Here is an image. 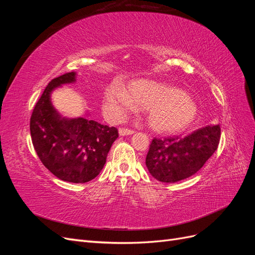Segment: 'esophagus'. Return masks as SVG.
Instances as JSON below:
<instances>
[{"mask_svg": "<svg viewBox=\"0 0 255 255\" xmlns=\"http://www.w3.org/2000/svg\"><path fill=\"white\" fill-rule=\"evenodd\" d=\"M134 133V130L129 129V128H119V135L120 136H127V135H132Z\"/></svg>", "mask_w": 255, "mask_h": 255, "instance_id": "esophagus-1", "label": "esophagus"}]
</instances>
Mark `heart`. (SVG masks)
I'll list each match as a JSON object with an SVG mask.
<instances>
[{
    "instance_id": "heart-1",
    "label": "heart",
    "mask_w": 255,
    "mask_h": 255,
    "mask_svg": "<svg viewBox=\"0 0 255 255\" xmlns=\"http://www.w3.org/2000/svg\"><path fill=\"white\" fill-rule=\"evenodd\" d=\"M105 109L116 119L136 109H146V123L156 132H173L194 121L198 113L196 103L186 92L168 84L150 80H134L128 91L118 84L107 88Z\"/></svg>"
}]
</instances>
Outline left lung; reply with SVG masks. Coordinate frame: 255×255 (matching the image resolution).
I'll list each match as a JSON object with an SVG mask.
<instances>
[{
    "label": "left lung",
    "instance_id": "1",
    "mask_svg": "<svg viewBox=\"0 0 255 255\" xmlns=\"http://www.w3.org/2000/svg\"><path fill=\"white\" fill-rule=\"evenodd\" d=\"M221 129L207 126L185 137L152 140L145 165L159 182L175 183L194 175L217 150Z\"/></svg>",
    "mask_w": 255,
    "mask_h": 255
}]
</instances>
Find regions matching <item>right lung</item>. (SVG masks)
Instances as JSON below:
<instances>
[{
    "label": "right lung",
    "instance_id": "obj_1",
    "mask_svg": "<svg viewBox=\"0 0 255 255\" xmlns=\"http://www.w3.org/2000/svg\"><path fill=\"white\" fill-rule=\"evenodd\" d=\"M76 82V72L52 80L30 117L29 129L41 163L61 181L86 183L101 172L118 129L82 117L67 118L54 107L51 96L61 85Z\"/></svg>",
    "mask_w": 255,
    "mask_h": 255
}]
</instances>
